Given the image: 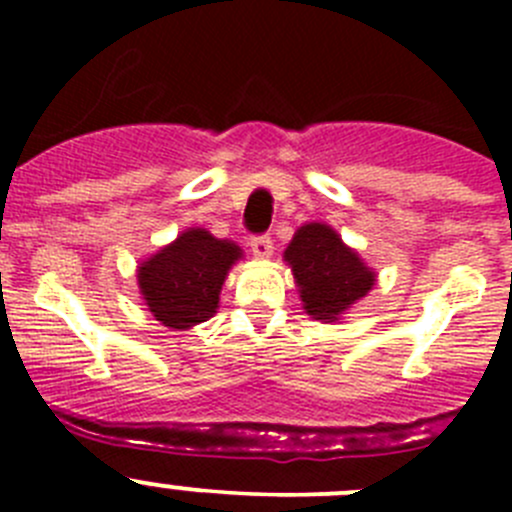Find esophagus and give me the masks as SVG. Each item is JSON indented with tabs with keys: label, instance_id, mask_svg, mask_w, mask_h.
Returning a JSON list of instances; mask_svg holds the SVG:
<instances>
[{
	"label": "esophagus",
	"instance_id": "34e87169",
	"mask_svg": "<svg viewBox=\"0 0 512 512\" xmlns=\"http://www.w3.org/2000/svg\"><path fill=\"white\" fill-rule=\"evenodd\" d=\"M250 247H252V255H255L257 260H270L272 252H275V245H272V240L267 235L252 237Z\"/></svg>",
	"mask_w": 512,
	"mask_h": 512
}]
</instances>
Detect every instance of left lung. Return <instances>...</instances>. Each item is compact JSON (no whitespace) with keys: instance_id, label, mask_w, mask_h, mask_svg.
<instances>
[{"instance_id":"left-lung-1","label":"left lung","mask_w":512,"mask_h":512,"mask_svg":"<svg viewBox=\"0 0 512 512\" xmlns=\"http://www.w3.org/2000/svg\"><path fill=\"white\" fill-rule=\"evenodd\" d=\"M285 262L304 312L317 322H339L376 285V272L327 223L297 227Z\"/></svg>"}]
</instances>
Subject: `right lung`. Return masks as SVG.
Wrapping results in <instances>:
<instances>
[{
	"label": "right lung",
	"mask_w": 512,
	"mask_h": 512,
	"mask_svg": "<svg viewBox=\"0 0 512 512\" xmlns=\"http://www.w3.org/2000/svg\"><path fill=\"white\" fill-rule=\"evenodd\" d=\"M242 260L240 245L205 227H188L138 265V292L163 327L190 329L208 322L220 304L227 272Z\"/></svg>",
	"instance_id": "right-lung-1"
}]
</instances>
